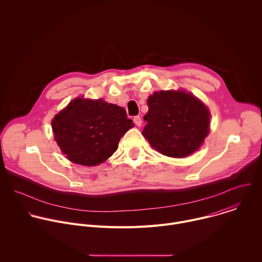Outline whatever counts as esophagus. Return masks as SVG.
I'll list each match as a JSON object with an SVG mask.
<instances>
[{
  "instance_id": "1",
  "label": "esophagus",
  "mask_w": 262,
  "mask_h": 262,
  "mask_svg": "<svg viewBox=\"0 0 262 262\" xmlns=\"http://www.w3.org/2000/svg\"><path fill=\"white\" fill-rule=\"evenodd\" d=\"M134 122H135L136 125L141 126V124H142V119H141V117H140V116H135V117H134Z\"/></svg>"
}]
</instances>
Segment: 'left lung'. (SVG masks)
<instances>
[{
	"label": "left lung",
	"mask_w": 262,
	"mask_h": 262,
	"mask_svg": "<svg viewBox=\"0 0 262 262\" xmlns=\"http://www.w3.org/2000/svg\"><path fill=\"white\" fill-rule=\"evenodd\" d=\"M142 135L159 152L184 158L195 152L209 133L207 107L183 91L155 92L147 99Z\"/></svg>",
	"instance_id": "8db88e82"
}]
</instances>
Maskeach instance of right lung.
Masks as SVG:
<instances>
[{"label":"right lung","instance_id":"1","mask_svg":"<svg viewBox=\"0 0 262 262\" xmlns=\"http://www.w3.org/2000/svg\"><path fill=\"white\" fill-rule=\"evenodd\" d=\"M54 138L72 163L96 166L107 160L134 123L117 104L102 99L72 100L52 122Z\"/></svg>","mask_w":262,"mask_h":262}]
</instances>
